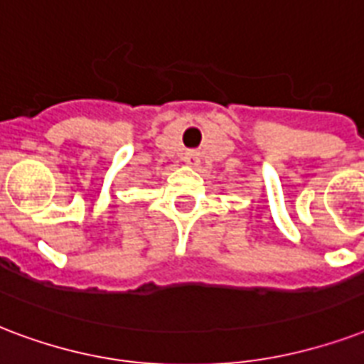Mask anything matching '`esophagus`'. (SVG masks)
<instances>
[{"label":"esophagus","mask_w":364,"mask_h":364,"mask_svg":"<svg viewBox=\"0 0 364 364\" xmlns=\"http://www.w3.org/2000/svg\"><path fill=\"white\" fill-rule=\"evenodd\" d=\"M183 162L188 164V166H198V162H200V154L196 151H187L185 152V156H183Z\"/></svg>","instance_id":"34e87169"}]
</instances>
